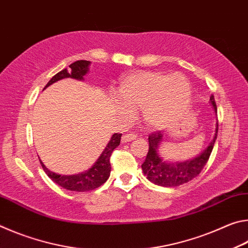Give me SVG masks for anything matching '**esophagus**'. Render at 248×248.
<instances>
[{
  "label": "esophagus",
  "mask_w": 248,
  "mask_h": 248,
  "mask_svg": "<svg viewBox=\"0 0 248 248\" xmlns=\"http://www.w3.org/2000/svg\"><path fill=\"white\" fill-rule=\"evenodd\" d=\"M137 138V136L134 133H125L124 136H123V138H121V142L123 143H127V142L129 141H132Z\"/></svg>",
  "instance_id": "34e87169"
}]
</instances>
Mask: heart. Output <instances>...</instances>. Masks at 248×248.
Segmentation results:
<instances>
[{
	"instance_id": "1",
	"label": "heart",
	"mask_w": 248,
	"mask_h": 248,
	"mask_svg": "<svg viewBox=\"0 0 248 248\" xmlns=\"http://www.w3.org/2000/svg\"><path fill=\"white\" fill-rule=\"evenodd\" d=\"M115 94L124 107L141 109L146 127L162 129L184 111L190 97V85L182 74L141 71L125 75Z\"/></svg>"
}]
</instances>
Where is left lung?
Masks as SVG:
<instances>
[{
	"label": "left lung",
	"mask_w": 248,
	"mask_h": 248,
	"mask_svg": "<svg viewBox=\"0 0 248 248\" xmlns=\"http://www.w3.org/2000/svg\"><path fill=\"white\" fill-rule=\"evenodd\" d=\"M210 103L217 115V104L215 96H210ZM217 123L216 133L213 140L210 142L208 148L198 156L189 159L186 162H167L163 161L158 154V148L163 139V133L161 131L154 132L149 136V152L146 154V158L142 164V170L148 177L150 182L163 187H177L180 185L190 182L200 174L203 167L207 164L210 154L212 152L213 145L217 140Z\"/></svg>",
	"instance_id": "left-lung-1"
}]
</instances>
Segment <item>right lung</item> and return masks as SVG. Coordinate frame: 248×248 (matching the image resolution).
<instances>
[{"mask_svg": "<svg viewBox=\"0 0 248 248\" xmlns=\"http://www.w3.org/2000/svg\"><path fill=\"white\" fill-rule=\"evenodd\" d=\"M90 64L91 62L86 60L75 61L74 63L69 65L70 69L62 70L54 75V77L48 82L47 85L45 86V89L49 85H51L52 83L59 81V79L65 78H72L81 81V79H83L84 75L89 72ZM120 139L121 133L112 134L111 139L109 140L106 148L103 151V153L100 154V156L98 157L97 161H96L95 164L92 166L89 170L83 171L81 174L60 175L49 170L47 167L44 165V163L41 162V159H39L40 164L43 166L45 173L48 175V177L51 178L54 183L58 184L59 186H61L62 188H64V189L78 192L94 190L99 186H102V185L108 179L109 175H110L111 166L109 161H110L112 151L120 144Z\"/></svg>", "mask_w": 248, "mask_h": 248, "instance_id": "1", "label": "right lung"}]
</instances>
